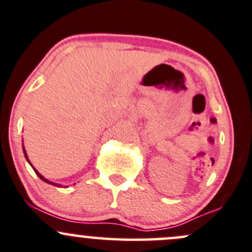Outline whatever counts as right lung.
<instances>
[{
    "instance_id": "1",
    "label": "right lung",
    "mask_w": 252,
    "mask_h": 252,
    "mask_svg": "<svg viewBox=\"0 0 252 252\" xmlns=\"http://www.w3.org/2000/svg\"><path fill=\"white\" fill-rule=\"evenodd\" d=\"M23 151H24V156H25L26 160H28V161H29V164H30V165H31V166H32V168H33V165H32V164H31V163H30V159H29V157H28V153H26V151H25V148H24V146H23ZM33 170H35V173L37 174V176H38V177H39V179H41V180H43V181H44V182H47V184H50V185H53V186L63 187V186H62V185H59V184H55V182H52V181H49V180H47V179H46V177H44V176H43V175H41V174H39V173H38V171H37L35 168H33Z\"/></svg>"
}]
</instances>
